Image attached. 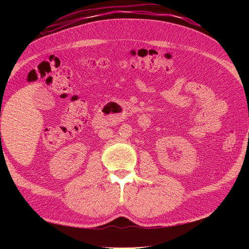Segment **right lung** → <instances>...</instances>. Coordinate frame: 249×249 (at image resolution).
Here are the masks:
<instances>
[{
	"label": "right lung",
	"instance_id": "add662e5",
	"mask_svg": "<svg viewBox=\"0 0 249 249\" xmlns=\"http://www.w3.org/2000/svg\"><path fill=\"white\" fill-rule=\"evenodd\" d=\"M0 134H1V133H0Z\"/></svg>",
	"mask_w": 249,
	"mask_h": 249
}]
</instances>
